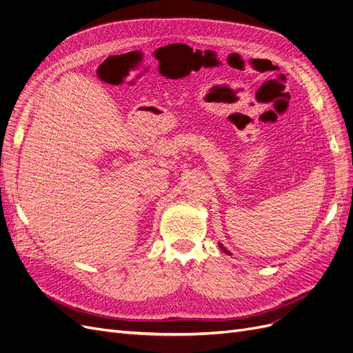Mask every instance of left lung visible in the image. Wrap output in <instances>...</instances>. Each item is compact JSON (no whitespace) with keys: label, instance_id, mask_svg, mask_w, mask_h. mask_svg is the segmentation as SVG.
<instances>
[{"label":"left lung","instance_id":"obj_1","mask_svg":"<svg viewBox=\"0 0 353 353\" xmlns=\"http://www.w3.org/2000/svg\"><path fill=\"white\" fill-rule=\"evenodd\" d=\"M221 250H222L225 254H231V252H229V251H228V250L223 247V245H221Z\"/></svg>","mask_w":353,"mask_h":353}]
</instances>
